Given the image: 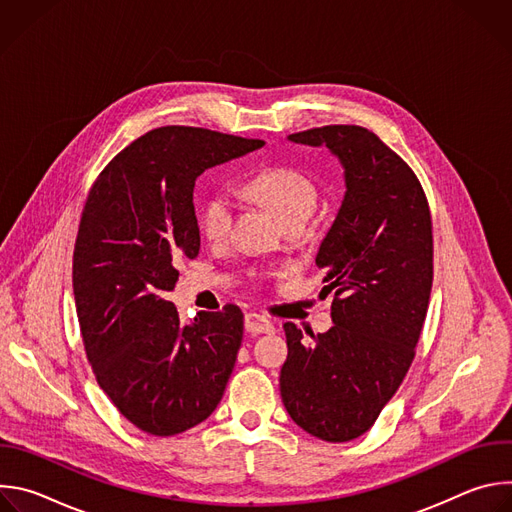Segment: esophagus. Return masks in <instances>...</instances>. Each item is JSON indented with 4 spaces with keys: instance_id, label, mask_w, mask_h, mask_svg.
<instances>
[{
    "instance_id": "34e87169",
    "label": "esophagus",
    "mask_w": 512,
    "mask_h": 512,
    "mask_svg": "<svg viewBox=\"0 0 512 512\" xmlns=\"http://www.w3.org/2000/svg\"><path fill=\"white\" fill-rule=\"evenodd\" d=\"M245 330L249 334H273L275 326L271 324V320L267 316L251 312L245 316Z\"/></svg>"
}]
</instances>
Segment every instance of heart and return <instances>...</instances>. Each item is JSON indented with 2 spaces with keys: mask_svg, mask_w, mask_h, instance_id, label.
I'll use <instances>...</instances> for the list:
<instances>
[{
  "mask_svg": "<svg viewBox=\"0 0 512 512\" xmlns=\"http://www.w3.org/2000/svg\"><path fill=\"white\" fill-rule=\"evenodd\" d=\"M247 192L275 210L283 225L308 221L318 204L314 180L298 168L271 166L247 182ZM235 202L229 192H214L200 210V231L208 241H223L233 225Z\"/></svg>",
  "mask_w": 512,
  "mask_h": 512,
  "instance_id": "obj_1",
  "label": "heart"
}]
</instances>
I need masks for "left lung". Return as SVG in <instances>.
I'll use <instances>...</instances> for the list:
<instances>
[{"mask_svg": "<svg viewBox=\"0 0 512 512\" xmlns=\"http://www.w3.org/2000/svg\"><path fill=\"white\" fill-rule=\"evenodd\" d=\"M287 139L326 145L346 194L316 255L334 326L314 334L283 324L281 399L304 431L350 442L373 427L415 356L433 281L429 204L413 170L369 129L326 125Z\"/></svg>", "mask_w": 512, "mask_h": 512, "instance_id": "left-lung-1", "label": "left lung"}]
</instances>
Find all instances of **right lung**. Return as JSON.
<instances>
[{"instance_id": "1", "label": "right lung", "mask_w": 512, "mask_h": 512, "mask_svg": "<svg viewBox=\"0 0 512 512\" xmlns=\"http://www.w3.org/2000/svg\"><path fill=\"white\" fill-rule=\"evenodd\" d=\"M265 141L202 127L152 129L93 184L72 255L77 316L99 387L152 435H176L221 403L243 340V312H198L182 324L164 296L178 261L200 251L196 178Z\"/></svg>"}]
</instances>
